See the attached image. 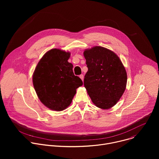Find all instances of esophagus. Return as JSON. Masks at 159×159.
<instances>
[{"mask_svg":"<svg viewBox=\"0 0 159 159\" xmlns=\"http://www.w3.org/2000/svg\"><path fill=\"white\" fill-rule=\"evenodd\" d=\"M79 77L82 79V81L84 80V75H80L79 76Z\"/></svg>","mask_w":159,"mask_h":159,"instance_id":"obj_1","label":"esophagus"}]
</instances>
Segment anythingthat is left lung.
Masks as SVG:
<instances>
[{"label":"left lung","instance_id":"obj_1","mask_svg":"<svg viewBox=\"0 0 159 159\" xmlns=\"http://www.w3.org/2000/svg\"><path fill=\"white\" fill-rule=\"evenodd\" d=\"M84 56L88 68L84 84L89 96L98 107L111 108L126 89L125 66L115 52L102 47L85 50Z\"/></svg>","mask_w":159,"mask_h":159}]
</instances>
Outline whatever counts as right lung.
<instances>
[{"mask_svg": "<svg viewBox=\"0 0 159 159\" xmlns=\"http://www.w3.org/2000/svg\"><path fill=\"white\" fill-rule=\"evenodd\" d=\"M70 57L58 48L52 49L40 59L33 75V84L40 101L48 108L57 111L69 106L82 85V80L74 75Z\"/></svg>", "mask_w": 159, "mask_h": 159, "instance_id": "add662e5", "label": "right lung"}]
</instances>
